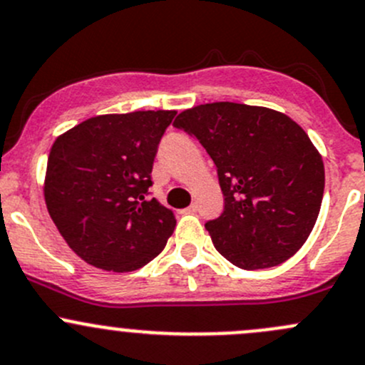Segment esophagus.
<instances>
[{
	"label": "esophagus",
	"instance_id": "1",
	"mask_svg": "<svg viewBox=\"0 0 365 365\" xmlns=\"http://www.w3.org/2000/svg\"><path fill=\"white\" fill-rule=\"evenodd\" d=\"M197 210H198V205L197 204H191L190 207L186 209V212H197Z\"/></svg>",
	"mask_w": 365,
	"mask_h": 365
}]
</instances>
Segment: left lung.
I'll return each instance as SVG.
<instances>
[{"instance_id":"obj_1","label":"left lung","mask_w":365,"mask_h":365,"mask_svg":"<svg viewBox=\"0 0 365 365\" xmlns=\"http://www.w3.org/2000/svg\"><path fill=\"white\" fill-rule=\"evenodd\" d=\"M174 126L216 165L225 207L205 223L216 250L246 270L294 257L317 223L325 187L306 131L281 112L232 101L184 110Z\"/></svg>"}]
</instances>
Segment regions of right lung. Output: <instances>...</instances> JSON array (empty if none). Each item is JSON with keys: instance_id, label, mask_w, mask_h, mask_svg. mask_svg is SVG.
I'll list each match as a JSON object with an SVG mask.
<instances>
[{"instance_id": "right-lung-1", "label": "right lung", "mask_w": 365, "mask_h": 365, "mask_svg": "<svg viewBox=\"0 0 365 365\" xmlns=\"http://www.w3.org/2000/svg\"><path fill=\"white\" fill-rule=\"evenodd\" d=\"M174 110L96 115L54 142L45 204L68 246L89 265L131 272L163 251L174 210L151 197V172Z\"/></svg>"}]
</instances>
